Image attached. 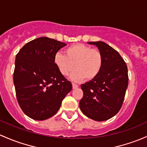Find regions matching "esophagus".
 <instances>
[{"label": "esophagus", "mask_w": 147, "mask_h": 147, "mask_svg": "<svg viewBox=\"0 0 147 147\" xmlns=\"http://www.w3.org/2000/svg\"><path fill=\"white\" fill-rule=\"evenodd\" d=\"M78 84H75V83H72V88H73V89H77V88H78Z\"/></svg>", "instance_id": "obj_1"}]
</instances>
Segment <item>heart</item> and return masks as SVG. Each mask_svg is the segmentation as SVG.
Masks as SVG:
<instances>
[{
    "label": "heart",
    "mask_w": 147,
    "mask_h": 147,
    "mask_svg": "<svg viewBox=\"0 0 147 147\" xmlns=\"http://www.w3.org/2000/svg\"><path fill=\"white\" fill-rule=\"evenodd\" d=\"M65 55L55 54L54 63L60 73L71 75L73 81L94 80L99 75L103 66V59L101 52L97 49L83 44H75L65 49Z\"/></svg>",
    "instance_id": "b5f03b06"
}]
</instances>
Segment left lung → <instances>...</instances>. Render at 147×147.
<instances>
[{
	"label": "left lung",
	"mask_w": 147,
	"mask_h": 147,
	"mask_svg": "<svg viewBox=\"0 0 147 147\" xmlns=\"http://www.w3.org/2000/svg\"><path fill=\"white\" fill-rule=\"evenodd\" d=\"M88 44L98 47L103 63L99 75L81 85L83 97L80 108L88 118L104 121L116 115L121 109L128 86L127 67L118 52L106 43Z\"/></svg>",
	"instance_id": "left-lung-1"
}]
</instances>
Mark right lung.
I'll return each instance as SVG.
<instances>
[{"label":"right lung","instance_id":"right-lung-1","mask_svg":"<svg viewBox=\"0 0 147 147\" xmlns=\"http://www.w3.org/2000/svg\"><path fill=\"white\" fill-rule=\"evenodd\" d=\"M65 43L40 37L26 44L16 55L13 82L17 99L25 115L44 120L55 115L72 90V83L54 63Z\"/></svg>","mask_w":147,"mask_h":147}]
</instances>
